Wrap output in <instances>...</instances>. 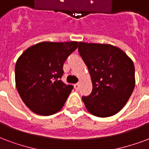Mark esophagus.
<instances>
[{"label": "esophagus", "mask_w": 149, "mask_h": 149, "mask_svg": "<svg viewBox=\"0 0 149 149\" xmlns=\"http://www.w3.org/2000/svg\"><path fill=\"white\" fill-rule=\"evenodd\" d=\"M74 89H76V90H78V89H79V86H80V85H79V83H77V84H74Z\"/></svg>", "instance_id": "esophagus-1"}]
</instances>
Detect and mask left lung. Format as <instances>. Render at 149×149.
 <instances>
[{
	"label": "left lung",
	"mask_w": 149,
	"mask_h": 149,
	"mask_svg": "<svg viewBox=\"0 0 149 149\" xmlns=\"http://www.w3.org/2000/svg\"><path fill=\"white\" fill-rule=\"evenodd\" d=\"M79 52L93 84L91 93L81 97L86 108L97 117L116 115L134 91V63L123 50L111 45L79 42Z\"/></svg>",
	"instance_id": "1"
}]
</instances>
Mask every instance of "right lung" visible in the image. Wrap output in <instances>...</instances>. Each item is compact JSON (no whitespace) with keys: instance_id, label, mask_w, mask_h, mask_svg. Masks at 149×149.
I'll return each instance as SVG.
<instances>
[{"instance_id":"1","label":"right lung","mask_w":149,"mask_h":149,"mask_svg":"<svg viewBox=\"0 0 149 149\" xmlns=\"http://www.w3.org/2000/svg\"><path fill=\"white\" fill-rule=\"evenodd\" d=\"M77 41H45L28 48L15 63V86L21 99L40 116L58 112L73 86L60 79L67 58L77 49Z\"/></svg>"}]
</instances>
